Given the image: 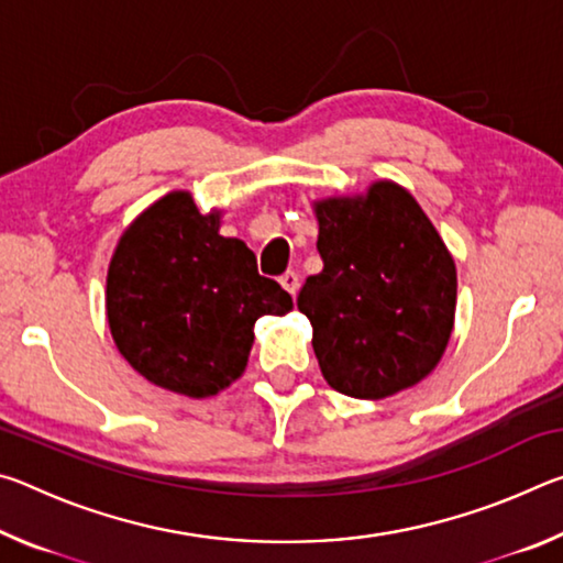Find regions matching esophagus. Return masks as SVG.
Returning <instances> with one entry per match:
<instances>
[{
  "mask_svg": "<svg viewBox=\"0 0 563 563\" xmlns=\"http://www.w3.org/2000/svg\"><path fill=\"white\" fill-rule=\"evenodd\" d=\"M280 285H283V288L288 290L290 295L298 292V288H300V278H298V273H292V271L283 273V275H280Z\"/></svg>",
  "mask_w": 563,
  "mask_h": 563,
  "instance_id": "1",
  "label": "esophagus"
}]
</instances>
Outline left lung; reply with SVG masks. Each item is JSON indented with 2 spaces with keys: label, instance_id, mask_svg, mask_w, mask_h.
I'll list each match as a JSON object with an SVG mask.
<instances>
[{
  "label": "left lung",
  "instance_id": "left-lung-1",
  "mask_svg": "<svg viewBox=\"0 0 563 563\" xmlns=\"http://www.w3.org/2000/svg\"><path fill=\"white\" fill-rule=\"evenodd\" d=\"M322 271L298 310L338 393L385 399L440 365L454 330L456 265L422 206L395 180L312 201Z\"/></svg>",
  "mask_w": 563,
  "mask_h": 563
}]
</instances>
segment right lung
I'll return each mask as SVG.
<instances>
[{
    "instance_id": "right-lung-1",
    "label": "right lung",
    "mask_w": 563,
    "mask_h": 563,
    "mask_svg": "<svg viewBox=\"0 0 563 563\" xmlns=\"http://www.w3.org/2000/svg\"><path fill=\"white\" fill-rule=\"evenodd\" d=\"M223 211L203 213L170 190L121 233L107 273V320L121 357L151 385L190 399L245 373L253 325L285 316L292 298L258 275L255 255L221 235Z\"/></svg>"
}]
</instances>
